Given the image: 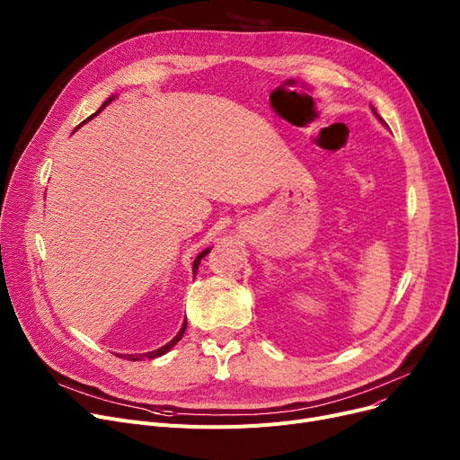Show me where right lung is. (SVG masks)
Segmentation results:
<instances>
[{
  "label": "right lung",
  "instance_id": "obj_1",
  "mask_svg": "<svg viewBox=\"0 0 460 460\" xmlns=\"http://www.w3.org/2000/svg\"><path fill=\"white\" fill-rule=\"evenodd\" d=\"M110 102H111V99H108V101L104 102V106H108ZM104 106H102V108H104ZM102 108H101V110H102ZM101 110H99V111H101ZM99 111H96V113H99ZM96 113H94V115H96ZM94 115H91V117H94ZM91 117H89V119H91ZM89 119H85V120H84V123H87V120H89ZM84 123H82V125H84ZM208 252H210V248H208V250H203V252H201V253H199V255L196 257V261H193V272H196V274H198V269H199V262H201V259H203V257H205V255H207ZM186 324H188V323L184 321L182 328L179 330V333H177V335L173 337V340H172V341H169L167 345L160 347L158 350H153V352H147V354H127L125 358H128V359H132V361H139V359H143V358H149V359H153V358H158V356L165 354L167 350H172V349H173V347H175V345H177V343H179V341L182 340V335H184V332H186ZM120 358H123V356H120Z\"/></svg>",
  "mask_w": 460,
  "mask_h": 460
}]
</instances>
